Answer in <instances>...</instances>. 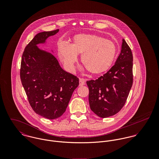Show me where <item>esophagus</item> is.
I'll return each instance as SVG.
<instances>
[{
  "mask_svg": "<svg viewBox=\"0 0 159 159\" xmlns=\"http://www.w3.org/2000/svg\"><path fill=\"white\" fill-rule=\"evenodd\" d=\"M80 84L79 86H84L85 84V82H86V80L84 78H80Z\"/></svg>",
  "mask_w": 159,
  "mask_h": 159,
  "instance_id": "esophagus-1",
  "label": "esophagus"
}]
</instances>
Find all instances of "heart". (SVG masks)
<instances>
[{
  "mask_svg": "<svg viewBox=\"0 0 159 159\" xmlns=\"http://www.w3.org/2000/svg\"><path fill=\"white\" fill-rule=\"evenodd\" d=\"M79 54H82L81 61L86 70L92 74L99 75L111 67L117 46L113 41L92 34H77L70 45L61 43L58 46V57L69 71L74 70Z\"/></svg>",
  "mask_w": 159,
  "mask_h": 159,
  "instance_id": "heart-1",
  "label": "heart"
}]
</instances>
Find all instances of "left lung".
I'll use <instances>...</instances> for the list:
<instances>
[{
    "instance_id": "obj_1",
    "label": "left lung",
    "mask_w": 159,
    "mask_h": 159,
    "mask_svg": "<svg viewBox=\"0 0 159 159\" xmlns=\"http://www.w3.org/2000/svg\"><path fill=\"white\" fill-rule=\"evenodd\" d=\"M133 54L122 40L115 64L95 80L87 81L91 110L102 118L117 113L124 106L133 84Z\"/></svg>"
}]
</instances>
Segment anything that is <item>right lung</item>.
Segmentation results:
<instances>
[{
	"instance_id": "obj_1",
	"label": "right lung",
	"mask_w": 159,
	"mask_h": 159,
	"mask_svg": "<svg viewBox=\"0 0 159 159\" xmlns=\"http://www.w3.org/2000/svg\"><path fill=\"white\" fill-rule=\"evenodd\" d=\"M59 29L37 34L23 52L20 78L32 110L48 119L61 117L66 110L79 79L61 67L51 53L37 45L45 43Z\"/></svg>"
}]
</instances>
